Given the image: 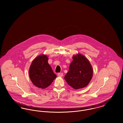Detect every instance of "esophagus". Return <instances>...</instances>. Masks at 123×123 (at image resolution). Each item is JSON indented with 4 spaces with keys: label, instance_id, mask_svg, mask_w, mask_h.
Masks as SVG:
<instances>
[{
    "label": "esophagus",
    "instance_id": "34e87169",
    "mask_svg": "<svg viewBox=\"0 0 123 123\" xmlns=\"http://www.w3.org/2000/svg\"><path fill=\"white\" fill-rule=\"evenodd\" d=\"M58 76L59 77H62L63 76V73H60L58 74Z\"/></svg>",
    "mask_w": 123,
    "mask_h": 123
}]
</instances>
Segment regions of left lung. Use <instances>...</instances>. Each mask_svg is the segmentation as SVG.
<instances>
[{
  "instance_id": "1",
  "label": "left lung",
  "mask_w": 123,
  "mask_h": 123,
  "mask_svg": "<svg viewBox=\"0 0 123 123\" xmlns=\"http://www.w3.org/2000/svg\"><path fill=\"white\" fill-rule=\"evenodd\" d=\"M69 70L64 79L68 84L75 90L87 86L93 74L92 66L89 60L81 54L73 55Z\"/></svg>"
}]
</instances>
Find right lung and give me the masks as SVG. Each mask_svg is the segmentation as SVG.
I'll return each mask as SVG.
<instances>
[{
	"mask_svg": "<svg viewBox=\"0 0 123 123\" xmlns=\"http://www.w3.org/2000/svg\"><path fill=\"white\" fill-rule=\"evenodd\" d=\"M49 58L46 55H41L35 58L29 70L30 79L38 88L45 89L49 87L56 77L48 63Z\"/></svg>",
	"mask_w": 123,
	"mask_h": 123,
	"instance_id": "1",
	"label": "right lung"
}]
</instances>
